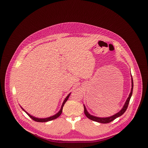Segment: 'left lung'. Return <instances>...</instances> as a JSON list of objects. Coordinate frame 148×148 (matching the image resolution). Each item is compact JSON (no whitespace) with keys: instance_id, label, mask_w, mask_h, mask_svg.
Masks as SVG:
<instances>
[{"instance_id":"8db88e82","label":"left lung","mask_w":148,"mask_h":148,"mask_svg":"<svg viewBox=\"0 0 148 148\" xmlns=\"http://www.w3.org/2000/svg\"><path fill=\"white\" fill-rule=\"evenodd\" d=\"M133 89V78H132V89H131V92H130V95H129V96L127 98L126 102H125L122 109L121 110L120 112H119L118 113H117V114L112 115V116H111V117H106V118H104V117L101 118V117H95V116L91 115H90L88 112V111H87V110L86 109V107H85V106H84V114L86 115V116L89 119H90V120H91L92 121H95V122H97L102 123H107L111 122L112 121L114 120L115 119H117V117H120V116L122 115L125 113V112L126 111V110L127 109L130 100V98H131L132 95Z\"/></svg>"}]
</instances>
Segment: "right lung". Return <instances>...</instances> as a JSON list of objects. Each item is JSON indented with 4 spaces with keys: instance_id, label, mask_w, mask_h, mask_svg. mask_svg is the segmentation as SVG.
<instances>
[{
    "instance_id": "1",
    "label": "right lung",
    "mask_w": 148,
    "mask_h": 148,
    "mask_svg": "<svg viewBox=\"0 0 148 148\" xmlns=\"http://www.w3.org/2000/svg\"><path fill=\"white\" fill-rule=\"evenodd\" d=\"M70 93L69 94V95L67 96L66 97V98L65 99V100L64 101V102H63V104H62V107H61V109H60V110H59V112L58 113H57L56 115H53V116H52V117H48V118H45V119H39V118H36V117H33V116H32V115H31L30 114H29L28 112H26L22 108V107H21V108L23 109L25 112L28 114V115L29 116V117H30V118L31 119H32L33 120H34V121H36V122H48V121H51V120H54V119H57V117H59V116L61 115V114H62V110H63V107H64V104H65V103L66 102V101L68 100V99H69V96H70Z\"/></svg>"
}]
</instances>
